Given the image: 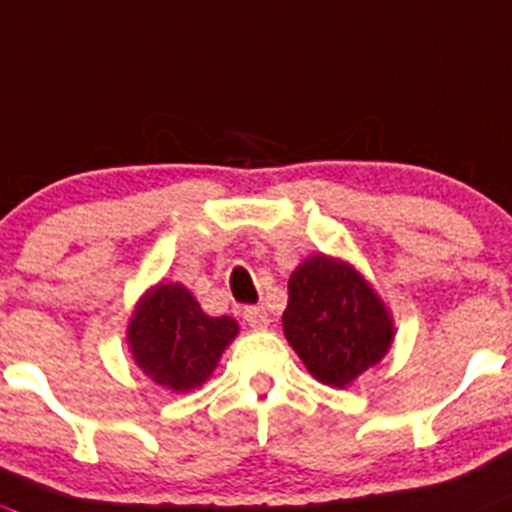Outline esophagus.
<instances>
[{
	"instance_id": "obj_1",
	"label": "esophagus",
	"mask_w": 512,
	"mask_h": 512,
	"mask_svg": "<svg viewBox=\"0 0 512 512\" xmlns=\"http://www.w3.org/2000/svg\"><path fill=\"white\" fill-rule=\"evenodd\" d=\"M243 319L251 329H266L271 324V314L264 309V306H246L243 309Z\"/></svg>"
}]
</instances>
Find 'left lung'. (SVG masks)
<instances>
[{
	"mask_svg": "<svg viewBox=\"0 0 512 512\" xmlns=\"http://www.w3.org/2000/svg\"><path fill=\"white\" fill-rule=\"evenodd\" d=\"M281 321L286 342L326 387H349L377 367L394 342L392 311L377 289L329 253H311L296 266Z\"/></svg>",
	"mask_w": 512,
	"mask_h": 512,
	"instance_id": "1",
	"label": "left lung"
}]
</instances>
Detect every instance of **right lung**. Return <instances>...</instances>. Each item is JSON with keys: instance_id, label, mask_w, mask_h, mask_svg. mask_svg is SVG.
Segmentation results:
<instances>
[{"instance_id": "add662e5", "label": "right lung", "mask_w": 512, "mask_h": 512, "mask_svg": "<svg viewBox=\"0 0 512 512\" xmlns=\"http://www.w3.org/2000/svg\"><path fill=\"white\" fill-rule=\"evenodd\" d=\"M236 337L233 316H208L196 296L175 281H160L140 296L125 332L140 372L178 394L208 382Z\"/></svg>"}]
</instances>
